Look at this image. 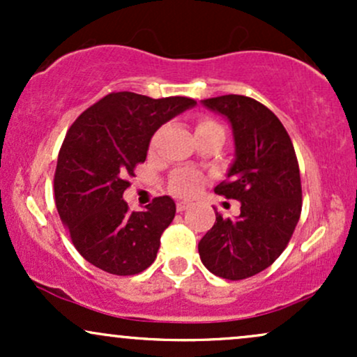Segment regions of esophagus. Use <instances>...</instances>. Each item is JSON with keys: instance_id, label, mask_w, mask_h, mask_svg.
I'll return each mask as SVG.
<instances>
[{"instance_id": "1", "label": "esophagus", "mask_w": 357, "mask_h": 357, "mask_svg": "<svg viewBox=\"0 0 357 357\" xmlns=\"http://www.w3.org/2000/svg\"><path fill=\"white\" fill-rule=\"evenodd\" d=\"M188 208H190V203H188V202H178V203H176V210H178L179 213L188 210Z\"/></svg>"}]
</instances>
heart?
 I'll list each match as a JSON object with an SVG mask.
<instances>
[{"label":"heart","mask_w":357,"mask_h":357,"mask_svg":"<svg viewBox=\"0 0 357 357\" xmlns=\"http://www.w3.org/2000/svg\"><path fill=\"white\" fill-rule=\"evenodd\" d=\"M199 127H220V126L216 124V122L203 119V121H199V124L196 129H199ZM202 183H203L202 174H198L196 171H191V169H181L173 174V178H171L169 181V188L171 191L176 192L178 196H184V198H188V196H192L199 190Z\"/></svg>","instance_id":"obj_1"}]
</instances>
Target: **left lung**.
<instances>
[{
	"instance_id": "8db88e82",
	"label": "left lung",
	"mask_w": 357,
	"mask_h": 357,
	"mask_svg": "<svg viewBox=\"0 0 357 357\" xmlns=\"http://www.w3.org/2000/svg\"><path fill=\"white\" fill-rule=\"evenodd\" d=\"M230 122L235 159L216 195L240 202V215L216 221L198 252L211 273L243 280L265 270L292 238L302 210V186L292 141L278 117L245 96L202 100Z\"/></svg>"
}]
</instances>
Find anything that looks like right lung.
I'll return each mask as SVG.
<instances>
[{"label":"right lung","mask_w":357,"mask_h":357,"mask_svg":"<svg viewBox=\"0 0 357 357\" xmlns=\"http://www.w3.org/2000/svg\"><path fill=\"white\" fill-rule=\"evenodd\" d=\"M188 97L151 99L112 92L73 122L56 161L55 203L73 247L112 275H136L155 260L176 204L159 196L144 211H129L127 176L146 161L151 137L167 121L195 107Z\"/></svg>","instance_id":"add662e5"}]
</instances>
